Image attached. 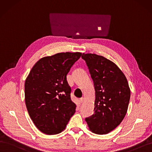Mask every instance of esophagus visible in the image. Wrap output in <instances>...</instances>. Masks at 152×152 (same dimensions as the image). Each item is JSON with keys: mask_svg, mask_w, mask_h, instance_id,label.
Returning <instances> with one entry per match:
<instances>
[{"mask_svg": "<svg viewBox=\"0 0 152 152\" xmlns=\"http://www.w3.org/2000/svg\"><path fill=\"white\" fill-rule=\"evenodd\" d=\"M83 102H84V98H81L80 99V102L81 103H82Z\"/></svg>", "mask_w": 152, "mask_h": 152, "instance_id": "34e87169", "label": "esophagus"}]
</instances>
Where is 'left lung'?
I'll use <instances>...</instances> for the list:
<instances>
[{"instance_id":"8db88e82","label":"left lung","mask_w":152,"mask_h":152,"mask_svg":"<svg viewBox=\"0 0 152 152\" xmlns=\"http://www.w3.org/2000/svg\"><path fill=\"white\" fill-rule=\"evenodd\" d=\"M95 89L94 113L85 119L89 130L104 134L118 126L126 114L130 89L116 64L102 56L83 53Z\"/></svg>"}]
</instances>
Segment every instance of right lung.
Wrapping results in <instances>:
<instances>
[{
    "mask_svg": "<svg viewBox=\"0 0 152 152\" xmlns=\"http://www.w3.org/2000/svg\"><path fill=\"white\" fill-rule=\"evenodd\" d=\"M81 53H60L39 59L25 81L28 113L39 130L56 134L63 132L76 105L70 97L66 76Z\"/></svg>",
    "mask_w": 152,
    "mask_h": 152,
    "instance_id": "add662e5",
    "label": "right lung"
}]
</instances>
